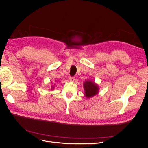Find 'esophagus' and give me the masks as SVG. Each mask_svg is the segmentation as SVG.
<instances>
[{
    "instance_id": "1",
    "label": "esophagus",
    "mask_w": 148,
    "mask_h": 148,
    "mask_svg": "<svg viewBox=\"0 0 148 148\" xmlns=\"http://www.w3.org/2000/svg\"><path fill=\"white\" fill-rule=\"evenodd\" d=\"M75 77H69V79H70V82H73L74 80H75Z\"/></svg>"
}]
</instances>
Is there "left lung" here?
Returning <instances> with one entry per match:
<instances>
[{
	"instance_id": "8db88e82",
	"label": "left lung",
	"mask_w": 148,
	"mask_h": 148,
	"mask_svg": "<svg viewBox=\"0 0 148 148\" xmlns=\"http://www.w3.org/2000/svg\"><path fill=\"white\" fill-rule=\"evenodd\" d=\"M84 90V96L87 98L91 97L99 92V86L95 82L90 80H87L83 84Z\"/></svg>"
}]
</instances>
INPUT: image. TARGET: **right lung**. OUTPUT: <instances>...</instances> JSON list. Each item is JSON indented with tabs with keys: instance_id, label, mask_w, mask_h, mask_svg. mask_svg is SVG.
Instances as JSON below:
<instances>
[{
	"instance_id": "obj_1",
	"label": "right lung",
	"mask_w": 148,
	"mask_h": 148,
	"mask_svg": "<svg viewBox=\"0 0 148 148\" xmlns=\"http://www.w3.org/2000/svg\"><path fill=\"white\" fill-rule=\"evenodd\" d=\"M53 88H54V86H52V89H53Z\"/></svg>"
}]
</instances>
